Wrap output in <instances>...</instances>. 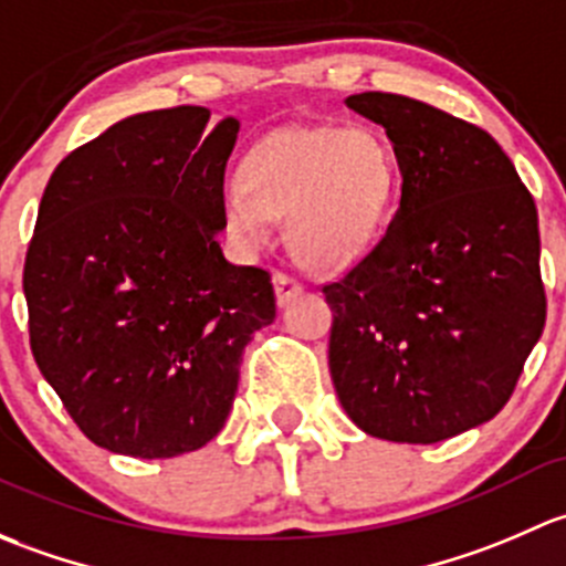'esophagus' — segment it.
Segmentation results:
<instances>
[{"mask_svg": "<svg viewBox=\"0 0 566 566\" xmlns=\"http://www.w3.org/2000/svg\"><path fill=\"white\" fill-rule=\"evenodd\" d=\"M272 283H275V296H277V305H289L291 300L302 294V283L296 277L285 275V272H275L272 275Z\"/></svg>", "mask_w": 566, "mask_h": 566, "instance_id": "obj_1", "label": "esophagus"}]
</instances>
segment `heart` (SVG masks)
Instances as JSON below:
<instances>
[{"mask_svg":"<svg viewBox=\"0 0 566 566\" xmlns=\"http://www.w3.org/2000/svg\"><path fill=\"white\" fill-rule=\"evenodd\" d=\"M226 188L223 218L248 248L272 240L289 218V244L311 270L357 261L387 212L395 166L368 127L289 125L261 138Z\"/></svg>","mask_w":566,"mask_h":566,"instance_id":"b5f03b06","label":"heart"}]
</instances>
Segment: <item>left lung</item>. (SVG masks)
<instances>
[{"label":"left lung","instance_id":"obj_1","mask_svg":"<svg viewBox=\"0 0 566 566\" xmlns=\"http://www.w3.org/2000/svg\"><path fill=\"white\" fill-rule=\"evenodd\" d=\"M400 168L387 234L340 281L329 373L368 436L436 444L504 409L545 326L534 198L482 127L389 92L346 97Z\"/></svg>","mask_w":566,"mask_h":566}]
</instances>
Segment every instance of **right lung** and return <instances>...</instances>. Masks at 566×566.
Segmentation results:
<instances>
[{
  "label": "right lung",
  "instance_id": "1",
  "mask_svg": "<svg viewBox=\"0 0 566 566\" xmlns=\"http://www.w3.org/2000/svg\"><path fill=\"white\" fill-rule=\"evenodd\" d=\"M240 122L209 108L127 116L45 185L23 264L34 363L81 433L174 458L226 424L242 352L275 322L270 272L220 250Z\"/></svg>",
  "mask_w": 566,
  "mask_h": 566
}]
</instances>
